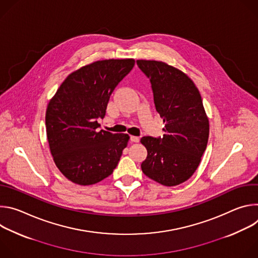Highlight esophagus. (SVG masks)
I'll return each instance as SVG.
<instances>
[{
    "instance_id": "obj_1",
    "label": "esophagus",
    "mask_w": 258,
    "mask_h": 258,
    "mask_svg": "<svg viewBox=\"0 0 258 258\" xmlns=\"http://www.w3.org/2000/svg\"><path fill=\"white\" fill-rule=\"evenodd\" d=\"M131 141L135 142V143H138L140 141V138L136 137V136H131Z\"/></svg>"
}]
</instances>
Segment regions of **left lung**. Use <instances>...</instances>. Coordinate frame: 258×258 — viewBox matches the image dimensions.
<instances>
[{"instance_id": "8db88e82", "label": "left lung", "mask_w": 258, "mask_h": 258, "mask_svg": "<svg viewBox=\"0 0 258 258\" xmlns=\"http://www.w3.org/2000/svg\"><path fill=\"white\" fill-rule=\"evenodd\" d=\"M150 80L154 104L165 126L163 137H143L147 158L143 172L163 186L189 179L206 149L209 122L201 95L185 73L161 61L137 60Z\"/></svg>"}]
</instances>
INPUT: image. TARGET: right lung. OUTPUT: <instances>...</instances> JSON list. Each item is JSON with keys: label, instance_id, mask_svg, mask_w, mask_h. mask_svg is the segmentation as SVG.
I'll use <instances>...</instances> for the list:
<instances>
[{"label": "right lung", "instance_id": "1", "mask_svg": "<svg viewBox=\"0 0 258 258\" xmlns=\"http://www.w3.org/2000/svg\"><path fill=\"white\" fill-rule=\"evenodd\" d=\"M134 59L96 61L72 72L50 101L46 130L56 166L72 182L89 186L111 174L130 136L99 131L110 96Z\"/></svg>", "mask_w": 258, "mask_h": 258}]
</instances>
